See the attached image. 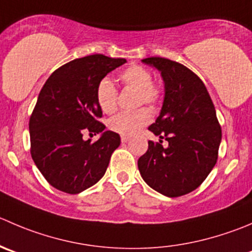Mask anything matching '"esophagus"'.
Masks as SVG:
<instances>
[{"label":"esophagus","instance_id":"esophagus-1","mask_svg":"<svg viewBox=\"0 0 252 252\" xmlns=\"http://www.w3.org/2000/svg\"><path fill=\"white\" fill-rule=\"evenodd\" d=\"M121 139H122V143H126V141H128L130 138H129V136H126V135H122Z\"/></svg>","mask_w":252,"mask_h":252}]
</instances>
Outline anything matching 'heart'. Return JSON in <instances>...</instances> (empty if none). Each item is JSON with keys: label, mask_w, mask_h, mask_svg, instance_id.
<instances>
[{"label": "heart", "mask_w": 252, "mask_h": 252, "mask_svg": "<svg viewBox=\"0 0 252 252\" xmlns=\"http://www.w3.org/2000/svg\"><path fill=\"white\" fill-rule=\"evenodd\" d=\"M119 80L126 87L138 91L136 104H146L155 108L162 98V90L153 82L150 70L140 65H131L119 74ZM117 89L113 82L104 77L98 82L96 89V101L103 113L111 114L117 108ZM151 121L150 112L140 108L134 112H122L108 121V128L121 135H134Z\"/></svg>", "instance_id": "b5f03b06"}]
</instances>
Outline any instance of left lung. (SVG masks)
I'll return each instance as SVG.
<instances>
[{"mask_svg": "<svg viewBox=\"0 0 252 252\" xmlns=\"http://www.w3.org/2000/svg\"><path fill=\"white\" fill-rule=\"evenodd\" d=\"M141 61L161 72L165 97L160 116L149 126L160 141H149L139 171L158 193L183 196L199 187L217 163L221 128L216 108L202 80L185 65L158 56Z\"/></svg>", "mask_w": 252, "mask_h": 252, "instance_id": "left-lung-1", "label": "left lung"}]
</instances>
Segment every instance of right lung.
Segmentation results:
<instances>
[{
    "label": "right lung",
    "instance_id": "add662e5",
    "mask_svg": "<svg viewBox=\"0 0 252 252\" xmlns=\"http://www.w3.org/2000/svg\"><path fill=\"white\" fill-rule=\"evenodd\" d=\"M126 60L102 54L75 59L50 75L29 119L31 154L45 180L59 191L77 194L106 173L121 136L98 121V82ZM86 131L101 133L85 141Z\"/></svg>",
    "mask_w": 252,
    "mask_h": 252
}]
</instances>
